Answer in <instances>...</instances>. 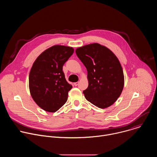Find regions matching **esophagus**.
Masks as SVG:
<instances>
[{
    "label": "esophagus",
    "mask_w": 157,
    "mask_h": 157,
    "mask_svg": "<svg viewBox=\"0 0 157 157\" xmlns=\"http://www.w3.org/2000/svg\"><path fill=\"white\" fill-rule=\"evenodd\" d=\"M78 84H79V82H76L74 83V85H75V86H77L78 85Z\"/></svg>",
    "instance_id": "esophagus-1"
}]
</instances>
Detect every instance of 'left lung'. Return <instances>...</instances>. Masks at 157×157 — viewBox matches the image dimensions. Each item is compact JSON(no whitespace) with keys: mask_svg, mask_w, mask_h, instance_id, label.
Masks as SVG:
<instances>
[{"mask_svg":"<svg viewBox=\"0 0 157 157\" xmlns=\"http://www.w3.org/2000/svg\"><path fill=\"white\" fill-rule=\"evenodd\" d=\"M76 53L87 71L89 84L83 91L85 98L101 109L113 105L124 86L123 70L117 56L97 43L78 48Z\"/></svg>","mask_w":157,"mask_h":157,"instance_id":"left-lung-1","label":"left lung"}]
</instances>
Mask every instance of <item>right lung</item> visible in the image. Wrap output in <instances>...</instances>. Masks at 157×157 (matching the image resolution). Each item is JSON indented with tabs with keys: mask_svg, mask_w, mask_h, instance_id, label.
<instances>
[{
	"mask_svg": "<svg viewBox=\"0 0 157 157\" xmlns=\"http://www.w3.org/2000/svg\"><path fill=\"white\" fill-rule=\"evenodd\" d=\"M74 53L72 47L54 45L42 52L29 74L30 94L44 110L55 113L67 101L73 86L66 81L63 66Z\"/></svg>",
	"mask_w": 157,
	"mask_h": 157,
	"instance_id": "1",
	"label": "right lung"
}]
</instances>
